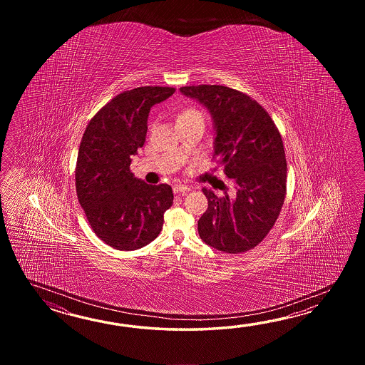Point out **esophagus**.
I'll use <instances>...</instances> for the list:
<instances>
[{
	"label": "esophagus",
	"mask_w": 365,
	"mask_h": 365,
	"mask_svg": "<svg viewBox=\"0 0 365 365\" xmlns=\"http://www.w3.org/2000/svg\"><path fill=\"white\" fill-rule=\"evenodd\" d=\"M190 192V187H187L185 185H175L173 186V193L180 194V195H184V194L189 193Z\"/></svg>",
	"instance_id": "34e87169"
}]
</instances>
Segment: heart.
I'll return each instance as SVG.
<instances>
[{"label": "heart", "mask_w": 365, "mask_h": 365, "mask_svg": "<svg viewBox=\"0 0 365 365\" xmlns=\"http://www.w3.org/2000/svg\"><path fill=\"white\" fill-rule=\"evenodd\" d=\"M187 117H203L202 116L201 110H198V109L195 108H186L181 112L179 115V118L178 120H181V118H187Z\"/></svg>", "instance_id": "1"}]
</instances>
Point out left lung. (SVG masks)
Listing matches in <instances>:
<instances>
[{
	"instance_id": "1",
	"label": "left lung",
	"mask_w": 365,
	"mask_h": 365,
	"mask_svg": "<svg viewBox=\"0 0 365 365\" xmlns=\"http://www.w3.org/2000/svg\"><path fill=\"white\" fill-rule=\"evenodd\" d=\"M180 91L209 109L217 128L212 160L235 181V195L202 189L209 207L198 220L207 245L244 253L272 231L287 194V162L277 125L264 107L239 90L219 85L185 86Z\"/></svg>"
}]
</instances>
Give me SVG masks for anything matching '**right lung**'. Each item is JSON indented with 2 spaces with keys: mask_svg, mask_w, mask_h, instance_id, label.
Instances as JSON below:
<instances>
[{
  "mask_svg": "<svg viewBox=\"0 0 365 365\" xmlns=\"http://www.w3.org/2000/svg\"><path fill=\"white\" fill-rule=\"evenodd\" d=\"M176 91L145 86L118 93L90 120L76 165L78 201L95 235L118 250L148 245L162 231L173 202L167 184L148 185L130 171V156L143 146L150 108Z\"/></svg>",
  "mask_w": 365,
  "mask_h": 365,
  "instance_id": "right-lung-1",
  "label": "right lung"
}]
</instances>
